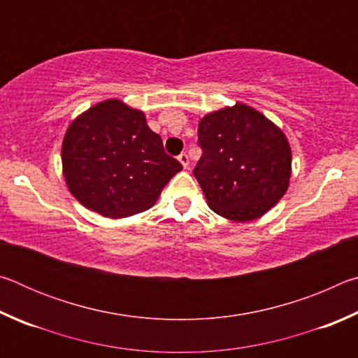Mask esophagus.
<instances>
[{
  "label": "esophagus",
  "mask_w": 358,
  "mask_h": 358,
  "mask_svg": "<svg viewBox=\"0 0 358 358\" xmlns=\"http://www.w3.org/2000/svg\"><path fill=\"white\" fill-rule=\"evenodd\" d=\"M178 161H180V164L183 166L185 169L189 166V157H187V155L186 153H181L180 156H178Z\"/></svg>",
  "instance_id": "34e87169"
}]
</instances>
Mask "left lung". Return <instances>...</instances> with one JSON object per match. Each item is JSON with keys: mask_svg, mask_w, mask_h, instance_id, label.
I'll return each mask as SVG.
<instances>
[{"mask_svg": "<svg viewBox=\"0 0 358 358\" xmlns=\"http://www.w3.org/2000/svg\"><path fill=\"white\" fill-rule=\"evenodd\" d=\"M197 132L202 157L194 177L215 213L248 222L280 202L292 173V151L280 126L235 102L205 115Z\"/></svg>", "mask_w": 358, "mask_h": 358, "instance_id": "1", "label": "left lung"}]
</instances>
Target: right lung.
<instances>
[{"mask_svg":"<svg viewBox=\"0 0 358 358\" xmlns=\"http://www.w3.org/2000/svg\"><path fill=\"white\" fill-rule=\"evenodd\" d=\"M63 177L85 208L112 220L153 207L181 164L166 155L145 113L112 98L71 121L62 145Z\"/></svg>","mask_w":358,"mask_h":358,"instance_id":"right-lung-1","label":"right lung"}]
</instances>
